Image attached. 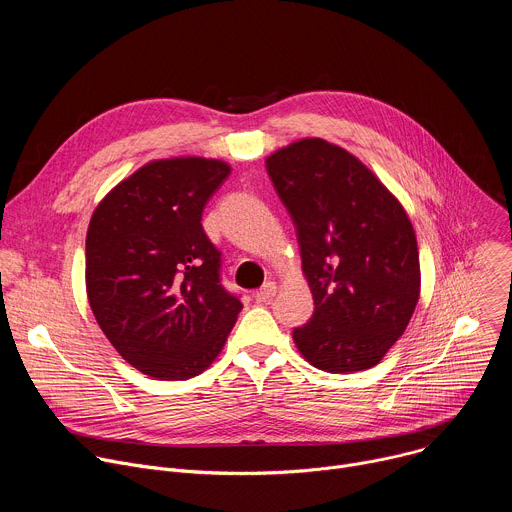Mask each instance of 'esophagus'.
<instances>
[{
  "label": "esophagus",
  "mask_w": 512,
  "mask_h": 512,
  "mask_svg": "<svg viewBox=\"0 0 512 512\" xmlns=\"http://www.w3.org/2000/svg\"><path fill=\"white\" fill-rule=\"evenodd\" d=\"M275 294H277V285H275L273 281H267L263 287H259V289L255 291L253 298H255V302L263 304V302H269Z\"/></svg>",
  "instance_id": "1"
}]
</instances>
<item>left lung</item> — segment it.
I'll use <instances>...</instances> for the list:
<instances>
[{"instance_id":"obj_1","label":"left lung","mask_w":512,"mask_h":512,"mask_svg":"<svg viewBox=\"0 0 512 512\" xmlns=\"http://www.w3.org/2000/svg\"><path fill=\"white\" fill-rule=\"evenodd\" d=\"M267 174L298 231L314 296L294 342L326 373L371 369L405 332L421 289L403 204L356 156L320 137L273 152Z\"/></svg>"}]
</instances>
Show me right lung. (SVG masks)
I'll return each mask as SVG.
<instances>
[{"mask_svg":"<svg viewBox=\"0 0 512 512\" xmlns=\"http://www.w3.org/2000/svg\"><path fill=\"white\" fill-rule=\"evenodd\" d=\"M229 174L223 160H154L121 180L91 216L89 304L107 340L143 375H200L243 310L221 285V253L200 223Z\"/></svg>","mask_w":512,"mask_h":512,"instance_id":"obj_1","label":"right lung"}]
</instances>
